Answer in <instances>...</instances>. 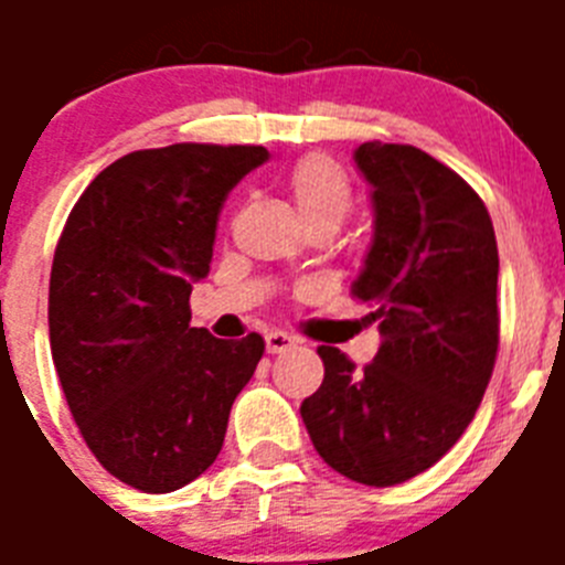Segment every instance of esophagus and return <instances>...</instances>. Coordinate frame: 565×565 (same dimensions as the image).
<instances>
[{
    "label": "esophagus",
    "instance_id": "obj_1",
    "mask_svg": "<svg viewBox=\"0 0 565 565\" xmlns=\"http://www.w3.org/2000/svg\"><path fill=\"white\" fill-rule=\"evenodd\" d=\"M294 344H297V339H291L288 333H282V331L266 333V351L268 353H286V351H291Z\"/></svg>",
    "mask_w": 565,
    "mask_h": 565
}]
</instances>
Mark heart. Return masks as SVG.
Listing matches in <instances>:
<instances>
[{"instance_id": "obj_1", "label": "heart", "mask_w": 565, "mask_h": 565, "mask_svg": "<svg viewBox=\"0 0 565 565\" xmlns=\"http://www.w3.org/2000/svg\"><path fill=\"white\" fill-rule=\"evenodd\" d=\"M286 189L306 226L317 221L339 223L351 209V181L344 169L326 154L299 158L288 169Z\"/></svg>"}]
</instances>
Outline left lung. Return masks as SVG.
I'll return each mask as SVG.
<instances>
[{
  "label": "left lung",
  "instance_id": "left-lung-1",
  "mask_svg": "<svg viewBox=\"0 0 565 565\" xmlns=\"http://www.w3.org/2000/svg\"><path fill=\"white\" fill-rule=\"evenodd\" d=\"M353 161L371 183L373 239L351 294L382 344L364 371L322 344L326 379L299 413L339 476L393 487L430 469L481 404L498 356V243L476 189L433 154L367 141Z\"/></svg>",
  "mask_w": 565,
  "mask_h": 565
}]
</instances>
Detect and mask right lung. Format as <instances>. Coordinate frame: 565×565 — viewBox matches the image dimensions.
<instances>
[{"instance_id":"1","label":"right lung","mask_w":565,"mask_h":565,"mask_svg":"<svg viewBox=\"0 0 565 565\" xmlns=\"http://www.w3.org/2000/svg\"><path fill=\"white\" fill-rule=\"evenodd\" d=\"M266 161V147L138 149L96 174L58 237V382L98 463L141 492H174L212 467L266 351L259 333L226 342L189 326L223 203Z\"/></svg>"}]
</instances>
